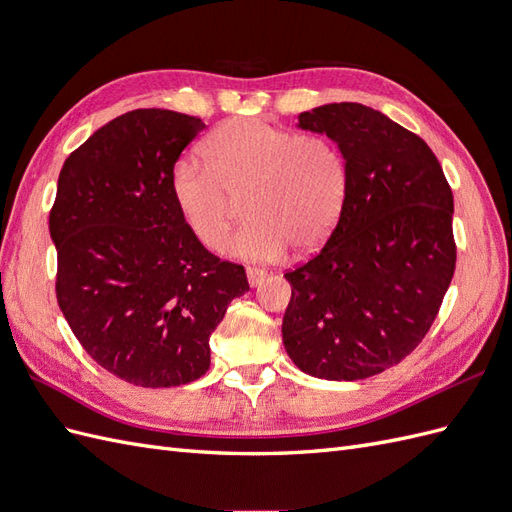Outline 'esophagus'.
Segmentation results:
<instances>
[{
	"mask_svg": "<svg viewBox=\"0 0 512 512\" xmlns=\"http://www.w3.org/2000/svg\"><path fill=\"white\" fill-rule=\"evenodd\" d=\"M265 280H267V271H262L258 267H247V282H250V286H260Z\"/></svg>",
	"mask_w": 512,
	"mask_h": 512,
	"instance_id": "1",
	"label": "esophagus"
}]
</instances>
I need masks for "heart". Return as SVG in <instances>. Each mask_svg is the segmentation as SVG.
Returning <instances> with one entry per match:
<instances>
[{"mask_svg": "<svg viewBox=\"0 0 512 512\" xmlns=\"http://www.w3.org/2000/svg\"><path fill=\"white\" fill-rule=\"evenodd\" d=\"M181 156L170 192L194 237L218 250L243 198L250 220L226 250L245 260H277L290 245L312 252L329 237L348 194L344 151L324 134H297L260 119H232Z\"/></svg>", "mask_w": 512, "mask_h": 512, "instance_id": "heart-1", "label": "heart"}]
</instances>
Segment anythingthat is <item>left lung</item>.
Instances as JSON below:
<instances>
[{
    "mask_svg": "<svg viewBox=\"0 0 512 512\" xmlns=\"http://www.w3.org/2000/svg\"><path fill=\"white\" fill-rule=\"evenodd\" d=\"M350 168L348 194L322 250L284 273L282 335L301 371L363 380L423 342L457 260L453 192L421 136L374 108L339 102L299 115Z\"/></svg>",
    "mask_w": 512,
    "mask_h": 512,
    "instance_id": "obj_1",
    "label": "left lung"
}]
</instances>
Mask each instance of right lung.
I'll use <instances>...</instances> for the list:
<instances>
[{"instance_id":"obj_1","label":"right lung","mask_w":512,"mask_h":512,"mask_svg":"<svg viewBox=\"0 0 512 512\" xmlns=\"http://www.w3.org/2000/svg\"><path fill=\"white\" fill-rule=\"evenodd\" d=\"M198 117L136 108L74 149L49 215L61 314L85 352L113 376L145 389L198 380L209 337L245 269L211 254L185 224L170 170Z\"/></svg>"}]
</instances>
